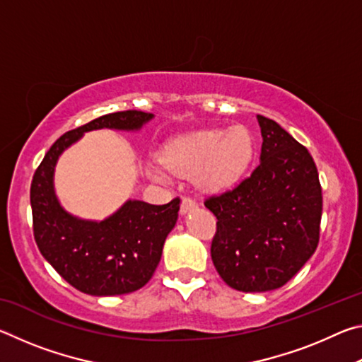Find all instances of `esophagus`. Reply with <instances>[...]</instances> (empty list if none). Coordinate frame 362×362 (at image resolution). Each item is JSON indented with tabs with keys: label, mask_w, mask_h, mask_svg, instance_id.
<instances>
[{
	"label": "esophagus",
	"mask_w": 362,
	"mask_h": 362,
	"mask_svg": "<svg viewBox=\"0 0 362 362\" xmlns=\"http://www.w3.org/2000/svg\"><path fill=\"white\" fill-rule=\"evenodd\" d=\"M196 207H198V204H196V201L192 199V198H188V196H185V198L182 199L180 212H182V214H187V212H189V211L196 209Z\"/></svg>",
	"instance_id": "obj_1"
}]
</instances>
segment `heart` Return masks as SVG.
Returning <instances> with one entry per match:
<instances>
[{"mask_svg":"<svg viewBox=\"0 0 362 362\" xmlns=\"http://www.w3.org/2000/svg\"><path fill=\"white\" fill-rule=\"evenodd\" d=\"M254 155V142L247 129H209L183 134L170 140L161 153L164 168L177 175H194L206 192L218 193L243 179ZM148 174L166 182V170L150 168Z\"/></svg>","mask_w":362,"mask_h":362,"instance_id":"1","label":"heart"}]
</instances>
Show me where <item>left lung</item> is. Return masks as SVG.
I'll return each instance as SVG.
<instances>
[{
    "label": "left lung",
    "mask_w": 362,
    "mask_h": 362,
    "mask_svg": "<svg viewBox=\"0 0 362 362\" xmlns=\"http://www.w3.org/2000/svg\"><path fill=\"white\" fill-rule=\"evenodd\" d=\"M260 164L204 206L217 217L211 257L226 284L243 292L283 287L320 243L322 193L313 158L276 121L257 115Z\"/></svg>",
    "instance_id": "obj_1"
}]
</instances>
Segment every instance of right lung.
<instances>
[{
  "label": "right lung",
  "instance_id": "obj_1",
  "mask_svg": "<svg viewBox=\"0 0 362 362\" xmlns=\"http://www.w3.org/2000/svg\"><path fill=\"white\" fill-rule=\"evenodd\" d=\"M151 118V113L126 110L65 132L49 148L33 175L30 203L40 252L66 283L89 296H121L148 283L161 260L164 241L179 217L180 199L163 206L129 199L102 222L78 218L59 203L54 169L59 156L84 132L139 131Z\"/></svg>",
  "mask_w": 362,
  "mask_h": 362
}]
</instances>
